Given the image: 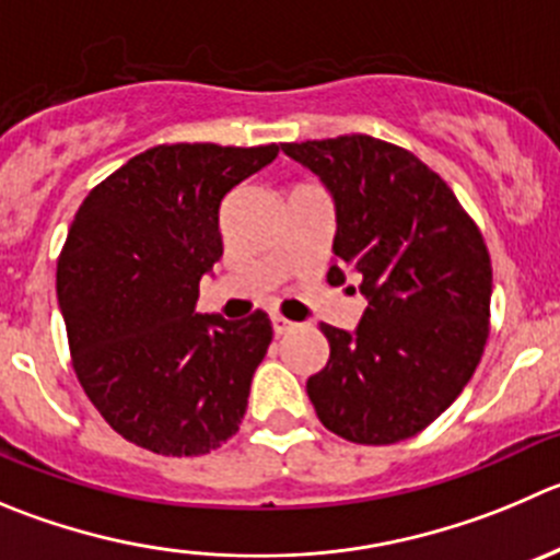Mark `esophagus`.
I'll list each match as a JSON object with an SVG mask.
<instances>
[{
	"mask_svg": "<svg viewBox=\"0 0 560 560\" xmlns=\"http://www.w3.org/2000/svg\"><path fill=\"white\" fill-rule=\"evenodd\" d=\"M296 324L294 322H289V318L285 316H271V329H275V335H285V332H291V329H294Z\"/></svg>",
	"mask_w": 560,
	"mask_h": 560,
	"instance_id": "1",
	"label": "esophagus"
}]
</instances>
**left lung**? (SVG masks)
I'll use <instances>...</instances> for the list:
<instances>
[{"label": "left lung", "mask_w": 560, "mask_h": 560, "mask_svg": "<svg viewBox=\"0 0 560 560\" xmlns=\"http://www.w3.org/2000/svg\"><path fill=\"white\" fill-rule=\"evenodd\" d=\"M327 184L338 231L327 280L357 271V332L322 324L329 360L307 380L318 420L357 445L420 434L456 401L489 338L492 260L476 220L412 151L369 135L283 142Z\"/></svg>", "instance_id": "8db88e82"}]
</instances>
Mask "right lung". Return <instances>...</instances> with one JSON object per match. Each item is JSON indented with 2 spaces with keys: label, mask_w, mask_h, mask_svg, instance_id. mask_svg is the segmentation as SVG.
I'll list each match as a JSON object with an SVG mask.
<instances>
[{
  "label": "right lung",
  "mask_w": 560,
  "mask_h": 560,
  "mask_svg": "<svg viewBox=\"0 0 560 560\" xmlns=\"http://www.w3.org/2000/svg\"><path fill=\"white\" fill-rule=\"evenodd\" d=\"M277 151L164 142L106 175L73 217L57 258L73 371L101 418L151 454L217 451L247 412L269 316L225 322L195 302L222 258V197Z\"/></svg>",
  "instance_id": "add662e5"
}]
</instances>
